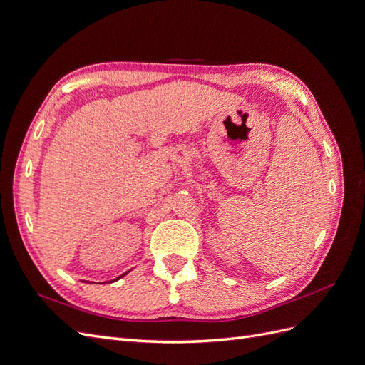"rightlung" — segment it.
<instances>
[{
  "label": "right lung",
  "mask_w": 365,
  "mask_h": 365,
  "mask_svg": "<svg viewBox=\"0 0 365 365\" xmlns=\"http://www.w3.org/2000/svg\"><path fill=\"white\" fill-rule=\"evenodd\" d=\"M123 275H125V274H123ZM123 275H120V277H123ZM120 277H118V279H120ZM114 282H115V280H114Z\"/></svg>",
  "instance_id": "right-lung-1"
}]
</instances>
